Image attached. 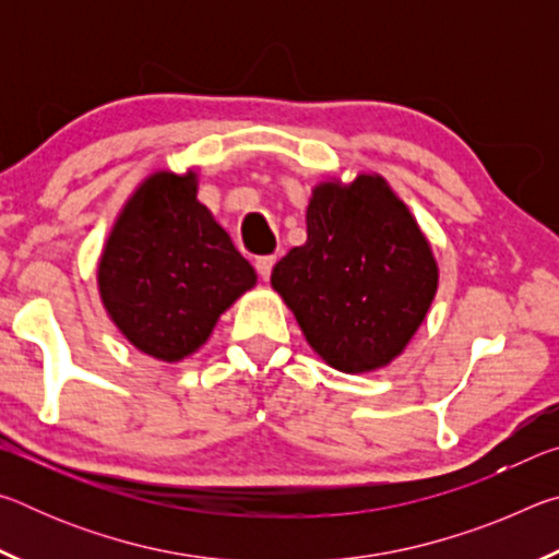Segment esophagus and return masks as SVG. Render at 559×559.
Listing matches in <instances>:
<instances>
[{
    "label": "esophagus",
    "instance_id": "obj_1",
    "mask_svg": "<svg viewBox=\"0 0 559 559\" xmlns=\"http://www.w3.org/2000/svg\"><path fill=\"white\" fill-rule=\"evenodd\" d=\"M273 263H276V257H261V259H257V271H259V276L263 281H269L271 271H273Z\"/></svg>",
    "mask_w": 559,
    "mask_h": 559
}]
</instances>
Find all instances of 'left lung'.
<instances>
[{"label": "left lung", "instance_id": "obj_1", "mask_svg": "<svg viewBox=\"0 0 559 559\" xmlns=\"http://www.w3.org/2000/svg\"><path fill=\"white\" fill-rule=\"evenodd\" d=\"M308 239L271 273L308 345L345 374L382 370L412 343L439 288L424 236L382 175L323 179L310 192Z\"/></svg>", "mask_w": 559, "mask_h": 559}]
</instances>
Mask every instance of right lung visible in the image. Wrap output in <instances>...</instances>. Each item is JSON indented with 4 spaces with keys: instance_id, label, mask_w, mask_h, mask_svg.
<instances>
[{
    "instance_id": "obj_1",
    "label": "right lung",
    "mask_w": 559,
    "mask_h": 559,
    "mask_svg": "<svg viewBox=\"0 0 559 559\" xmlns=\"http://www.w3.org/2000/svg\"><path fill=\"white\" fill-rule=\"evenodd\" d=\"M197 169H155L118 212L98 259V296L128 343L159 362H182L257 271L197 200Z\"/></svg>"
}]
</instances>
